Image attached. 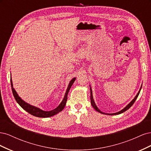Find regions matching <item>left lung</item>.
<instances>
[{
  "label": "left lung",
  "mask_w": 151,
  "mask_h": 151,
  "mask_svg": "<svg viewBox=\"0 0 151 151\" xmlns=\"http://www.w3.org/2000/svg\"><path fill=\"white\" fill-rule=\"evenodd\" d=\"M142 85H141V87H140V89H139V92H138L137 94V95L135 96V98H134L133 99H132V101H131L129 104H128L124 108L122 109V110H120V111H118V112H116V113H106L102 112V111H101V110H100V109L98 108V106H96V103H95V102H94V99H93V96L92 89H91V86L89 85V86H90V91H91V105H92L93 107L94 108L95 110H96L97 111H98V112L100 113L104 114V115H119V114H121V113H123V112H125V111H127V109H129L132 106V105H133V104L135 103V100L137 99V98L138 96H139V93H140V91L141 88H142Z\"/></svg>",
  "instance_id": "1"
}]
</instances>
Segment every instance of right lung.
Returning a JSON list of instances; mask_svg holds the SVG:
<instances>
[{
  "instance_id": "add662e5",
  "label": "right lung",
  "mask_w": 151,
  "mask_h": 151,
  "mask_svg": "<svg viewBox=\"0 0 151 151\" xmlns=\"http://www.w3.org/2000/svg\"><path fill=\"white\" fill-rule=\"evenodd\" d=\"M76 79V77H74V78H73L70 81L69 84H68V85L67 89L66 90V92L65 93V96H64V97H63V99L62 101V102L56 108L53 109V110H51V111L42 110V109H40L38 107H36L35 106H33V105H31L30 104L25 102L23 99H22L21 98V97L19 96V95H18V94L17 93L14 88H13V84H12V81L11 77V88H12V94L14 95V97L16 101H17V103L18 104L20 105L22 108H23L25 111L28 112L29 114H31V115H33L35 116L40 117V118H47V117H50V116H52L55 115H56V114L58 113L59 112L62 111L63 110V109L65 108L67 100L68 93V91H69L73 83H74Z\"/></svg>"
}]
</instances>
